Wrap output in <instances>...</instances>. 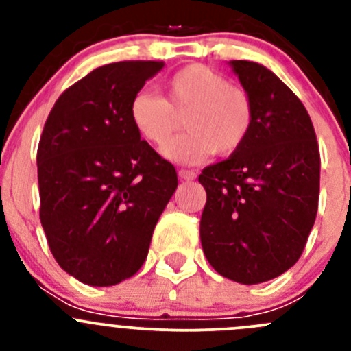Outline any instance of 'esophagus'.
Listing matches in <instances>:
<instances>
[{
    "label": "esophagus",
    "instance_id": "34e87169",
    "mask_svg": "<svg viewBox=\"0 0 351 351\" xmlns=\"http://www.w3.org/2000/svg\"><path fill=\"white\" fill-rule=\"evenodd\" d=\"M178 176H180V178H182V180H193L197 175L192 171V169H180Z\"/></svg>",
    "mask_w": 351,
    "mask_h": 351
}]
</instances>
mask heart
<instances>
[{
	"instance_id": "1",
	"label": "heart",
	"mask_w": 351,
	"mask_h": 351,
	"mask_svg": "<svg viewBox=\"0 0 351 351\" xmlns=\"http://www.w3.org/2000/svg\"><path fill=\"white\" fill-rule=\"evenodd\" d=\"M166 98L137 91L129 104V120L146 143H169L183 117L185 134L165 149L171 161L195 165L212 154H236L250 139L254 105L250 93L229 83L224 74L204 64H190L165 83Z\"/></svg>"
}]
</instances>
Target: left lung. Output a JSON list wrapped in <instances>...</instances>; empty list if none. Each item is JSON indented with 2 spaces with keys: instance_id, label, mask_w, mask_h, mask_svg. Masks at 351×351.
<instances>
[{
  "instance_id": "8db88e82",
  "label": "left lung",
  "mask_w": 351,
  "mask_h": 351,
  "mask_svg": "<svg viewBox=\"0 0 351 351\" xmlns=\"http://www.w3.org/2000/svg\"><path fill=\"white\" fill-rule=\"evenodd\" d=\"M254 105L250 139L204 168L205 258L244 285L278 277L306 247L319 200V146L302 101L258 62L229 61Z\"/></svg>"
}]
</instances>
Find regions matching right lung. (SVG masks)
<instances>
[{
  "instance_id": "obj_1",
  "label": "right lung",
  "mask_w": 351,
  "mask_h": 351,
  "mask_svg": "<svg viewBox=\"0 0 351 351\" xmlns=\"http://www.w3.org/2000/svg\"><path fill=\"white\" fill-rule=\"evenodd\" d=\"M165 62L97 67L69 86L37 149L40 222L62 270L93 287L120 284L146 261L176 169L129 120V104Z\"/></svg>"
}]
</instances>
